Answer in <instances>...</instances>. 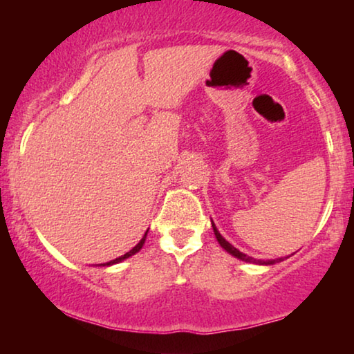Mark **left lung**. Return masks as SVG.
Returning a JSON list of instances; mask_svg holds the SVG:
<instances>
[{
    "mask_svg": "<svg viewBox=\"0 0 354 354\" xmlns=\"http://www.w3.org/2000/svg\"><path fill=\"white\" fill-rule=\"evenodd\" d=\"M212 221V220H211ZM212 230H214V234H215V237H217V242L220 243V247L223 248L226 253H230L231 256H234V257H237V259H241V261H245V262H251V263H259V266H273L274 262H281L283 261V257H278V259H268V261H261V259H254V257H251V256H247L245 253H242V251H239L236 247H232V245L226 241V239L220 234L218 232V230H217V226L214 225V221H212Z\"/></svg>",
    "mask_w": 354,
    "mask_h": 354,
    "instance_id": "1",
    "label": "left lung"
}]
</instances>
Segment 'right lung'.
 Segmentation results:
<instances>
[{"label":"right lung","mask_w":354,"mask_h":354,"mask_svg":"<svg viewBox=\"0 0 354 354\" xmlns=\"http://www.w3.org/2000/svg\"><path fill=\"white\" fill-rule=\"evenodd\" d=\"M148 232V231H147ZM147 232H145V236L142 237V241L136 245V247L131 250V251H128L127 254H123V256H120V257H117V259H113V261H111V262H106V263H101V266L103 267H109V266H113V263H118V262H122V261H124V259H128V257H131V256H134L136 253H139V251L142 250V247H143V243H145V241H147Z\"/></svg>","instance_id":"obj_1"}]
</instances>
